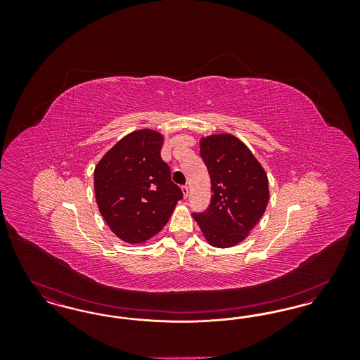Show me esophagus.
Here are the masks:
<instances>
[{
	"mask_svg": "<svg viewBox=\"0 0 360 360\" xmlns=\"http://www.w3.org/2000/svg\"><path fill=\"white\" fill-rule=\"evenodd\" d=\"M182 194H184V198H188V186H182Z\"/></svg>",
	"mask_w": 360,
	"mask_h": 360,
	"instance_id": "34e87169",
	"label": "esophagus"
}]
</instances>
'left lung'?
I'll list each match as a JSON object with an SVG mask.
<instances>
[{
	"mask_svg": "<svg viewBox=\"0 0 360 360\" xmlns=\"http://www.w3.org/2000/svg\"><path fill=\"white\" fill-rule=\"evenodd\" d=\"M200 154L213 195L205 210L194 212L193 217L209 244L233 247L248 236L266 210L267 175L247 146L232 135L201 139Z\"/></svg>",
	"mask_w": 360,
	"mask_h": 360,
	"instance_id": "1",
	"label": "left lung"
}]
</instances>
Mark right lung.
<instances>
[{
	"instance_id": "obj_1",
	"label": "right lung",
	"mask_w": 360,
	"mask_h": 360,
	"mask_svg": "<svg viewBox=\"0 0 360 360\" xmlns=\"http://www.w3.org/2000/svg\"><path fill=\"white\" fill-rule=\"evenodd\" d=\"M163 136L140 129L122 137L94 170V191L103 220L121 240L137 244L156 235L172 216L182 190L160 158Z\"/></svg>"
}]
</instances>
